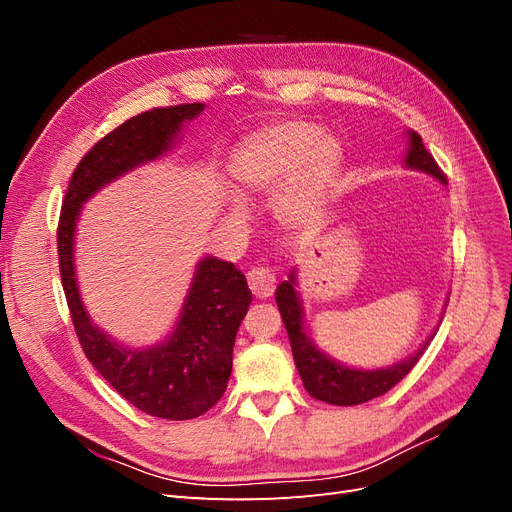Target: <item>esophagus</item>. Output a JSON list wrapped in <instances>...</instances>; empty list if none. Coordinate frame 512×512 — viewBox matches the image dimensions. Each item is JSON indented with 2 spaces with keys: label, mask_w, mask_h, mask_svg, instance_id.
Masks as SVG:
<instances>
[{
  "label": "esophagus",
  "mask_w": 512,
  "mask_h": 512,
  "mask_svg": "<svg viewBox=\"0 0 512 512\" xmlns=\"http://www.w3.org/2000/svg\"><path fill=\"white\" fill-rule=\"evenodd\" d=\"M247 284L256 299H269L275 290V275L267 267H254L247 271Z\"/></svg>",
  "instance_id": "esophagus-1"
}]
</instances>
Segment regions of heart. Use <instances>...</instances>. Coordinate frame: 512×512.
<instances>
[{"label": "heart", "instance_id": "heart-1", "mask_svg": "<svg viewBox=\"0 0 512 512\" xmlns=\"http://www.w3.org/2000/svg\"><path fill=\"white\" fill-rule=\"evenodd\" d=\"M344 162L342 143L305 121H277L245 134L232 147L228 177L245 200L275 198V215L284 226H309L331 194ZM232 222H245L239 203L230 207Z\"/></svg>", "mask_w": 512, "mask_h": 512}]
</instances>
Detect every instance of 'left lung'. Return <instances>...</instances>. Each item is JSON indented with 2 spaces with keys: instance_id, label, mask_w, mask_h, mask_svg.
<instances>
[{
  "instance_id": "obj_1",
  "label": "left lung",
  "mask_w": 512,
  "mask_h": 512,
  "mask_svg": "<svg viewBox=\"0 0 512 512\" xmlns=\"http://www.w3.org/2000/svg\"><path fill=\"white\" fill-rule=\"evenodd\" d=\"M406 136H408V149L404 156V166L412 170H421V173L431 175L433 179L446 185L442 170L438 168L436 160L431 158V153L425 149L421 136L412 130H408ZM275 301H277V307H280L284 327L290 337L294 365L299 369L305 391L314 399H320L324 404H333V406H359L369 399L384 395L386 391H391L401 378H406V374L416 365V361L421 359V354L425 352L433 335L438 331V324L442 322V316H440L436 329L429 333V337L421 344V348H418L414 354H410L408 359L393 363L389 367L359 369V367H350L335 361L333 356L322 352L316 346L312 335H309L305 327L301 292L297 290V267L290 271L286 282L277 286Z\"/></svg>"
}]
</instances>
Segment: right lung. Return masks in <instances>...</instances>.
<instances>
[{
  "label": "right lung",
  "mask_w": 512,
  "mask_h": 512,
  "mask_svg": "<svg viewBox=\"0 0 512 512\" xmlns=\"http://www.w3.org/2000/svg\"><path fill=\"white\" fill-rule=\"evenodd\" d=\"M205 104L141 113L91 147L72 173L61 209L57 250L61 284L79 342L104 380L132 406L168 421H188L218 404L232 371V348L252 303L245 275L215 256L196 262L181 312L162 342L126 346L91 320L76 280V224L87 200L138 166L166 158Z\"/></svg>",
  "instance_id": "1"
}]
</instances>
